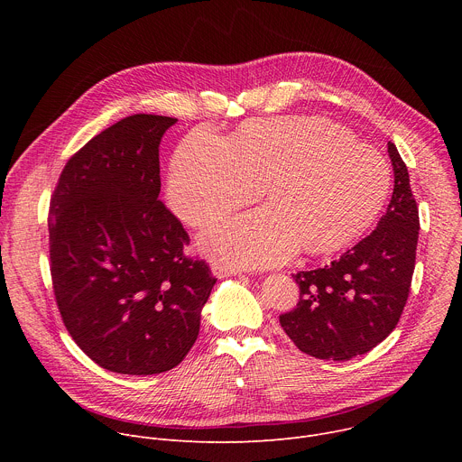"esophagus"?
I'll return each mask as SVG.
<instances>
[{
  "mask_svg": "<svg viewBox=\"0 0 462 462\" xmlns=\"http://www.w3.org/2000/svg\"><path fill=\"white\" fill-rule=\"evenodd\" d=\"M212 273L217 276V278H228V276H236L239 274V269L237 267H232V265H226V263H214L212 265Z\"/></svg>",
  "mask_w": 462,
  "mask_h": 462,
  "instance_id": "esophagus-1",
  "label": "esophagus"
}]
</instances>
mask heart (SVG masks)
Segmentation results:
<instances>
[{
  "instance_id": "b5f03b06",
  "label": "heart",
  "mask_w": 462,
  "mask_h": 462,
  "mask_svg": "<svg viewBox=\"0 0 462 462\" xmlns=\"http://www.w3.org/2000/svg\"><path fill=\"white\" fill-rule=\"evenodd\" d=\"M391 184L378 150L321 116L252 120L232 137L195 131L177 148L168 201L189 226L252 203H269L208 228L201 245L234 265H274L353 243L382 210Z\"/></svg>"
}]
</instances>
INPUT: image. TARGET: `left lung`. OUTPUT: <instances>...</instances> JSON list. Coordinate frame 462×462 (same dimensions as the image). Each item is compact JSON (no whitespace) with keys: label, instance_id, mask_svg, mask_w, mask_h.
Listing matches in <instances>:
<instances>
[{"label":"left lung","instance_id":"obj_1","mask_svg":"<svg viewBox=\"0 0 462 462\" xmlns=\"http://www.w3.org/2000/svg\"><path fill=\"white\" fill-rule=\"evenodd\" d=\"M394 188L378 226L331 265L294 274L300 300L280 323L294 346L321 360H349L389 337L406 307L419 241L408 168L387 143Z\"/></svg>","mask_w":462,"mask_h":462}]
</instances>
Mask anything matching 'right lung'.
Instances as JSON below:
<instances>
[{
	"label": "right lung",
	"mask_w": 462,
	"mask_h": 462,
	"mask_svg": "<svg viewBox=\"0 0 462 462\" xmlns=\"http://www.w3.org/2000/svg\"><path fill=\"white\" fill-rule=\"evenodd\" d=\"M175 122L139 113L104 129L63 166L49 205L63 325L95 364L122 374L179 365L217 282L159 201V144Z\"/></svg>",
	"instance_id": "right-lung-1"
}]
</instances>
